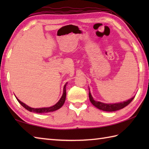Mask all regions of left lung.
<instances>
[{
  "label": "left lung",
  "mask_w": 149,
  "mask_h": 149,
  "mask_svg": "<svg viewBox=\"0 0 149 149\" xmlns=\"http://www.w3.org/2000/svg\"><path fill=\"white\" fill-rule=\"evenodd\" d=\"M134 97H132L131 99H129L128 100L124 101V102H122L115 103V104H105L103 102H99V101L95 100L93 99V97L91 96V93L90 91V89H89V98L91 104H92L94 106L97 107L98 109L104 111L111 112V111H115L121 109L123 108V107H125V106H127L128 104H130L131 102V101L134 99Z\"/></svg>",
  "instance_id": "1"
}]
</instances>
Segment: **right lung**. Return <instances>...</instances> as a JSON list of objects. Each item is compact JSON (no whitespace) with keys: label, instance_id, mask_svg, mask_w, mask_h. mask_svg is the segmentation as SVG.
Wrapping results in <instances>:
<instances>
[{"label":"right lung","instance_id":"1","mask_svg":"<svg viewBox=\"0 0 149 149\" xmlns=\"http://www.w3.org/2000/svg\"><path fill=\"white\" fill-rule=\"evenodd\" d=\"M66 85H67V83L65 84L64 88H63V93L62 97H61V99H59V100L55 104V105H54L51 107H42V108H33V107L28 106L26 105V104H25L24 103L21 102V101L19 99H18L17 97L16 98H17L18 102L20 103L21 105L24 107V108H26L27 110H28L30 112H33L35 113H47L49 112H52V111H54L56 110L59 109V108H61L63 104H64L65 102V99H66Z\"/></svg>","mask_w":149,"mask_h":149}]
</instances>
